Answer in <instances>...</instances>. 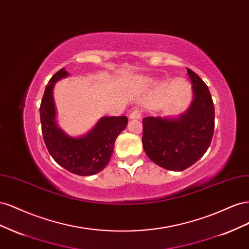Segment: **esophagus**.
I'll use <instances>...</instances> for the list:
<instances>
[{
  "mask_svg": "<svg viewBox=\"0 0 249 249\" xmlns=\"http://www.w3.org/2000/svg\"><path fill=\"white\" fill-rule=\"evenodd\" d=\"M141 117V111L138 109H135L130 113V119H139Z\"/></svg>",
  "mask_w": 249,
  "mask_h": 249,
  "instance_id": "34e87169",
  "label": "esophagus"
}]
</instances>
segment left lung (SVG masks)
<instances>
[{
    "mask_svg": "<svg viewBox=\"0 0 249 249\" xmlns=\"http://www.w3.org/2000/svg\"><path fill=\"white\" fill-rule=\"evenodd\" d=\"M192 82L193 101L178 118L148 116L142 120V144L147 157L159 166L182 171L198 161L213 138L215 109L208 86L187 69Z\"/></svg>",
    "mask_w": 249,
    "mask_h": 249,
    "instance_id": "1",
    "label": "left lung"
}]
</instances>
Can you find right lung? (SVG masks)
Instances as JSON below:
<instances>
[{"label":"right lung","mask_w":249,"mask_h":249,"mask_svg":"<svg viewBox=\"0 0 249 249\" xmlns=\"http://www.w3.org/2000/svg\"><path fill=\"white\" fill-rule=\"evenodd\" d=\"M67 74L64 69L57 71L44 90L39 110L43 140L50 155L60 166L78 176H92L110 162L115 140L125 129L127 117H103L84 136L73 138L66 135L56 124L53 88L58 80Z\"/></svg>","instance_id":"obj_1"}]
</instances>
